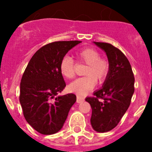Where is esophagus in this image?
<instances>
[{
  "mask_svg": "<svg viewBox=\"0 0 152 152\" xmlns=\"http://www.w3.org/2000/svg\"><path fill=\"white\" fill-rule=\"evenodd\" d=\"M84 100V99L83 97H81V96H77V103H82Z\"/></svg>",
  "mask_w": 152,
  "mask_h": 152,
  "instance_id": "34e87169",
  "label": "esophagus"
}]
</instances>
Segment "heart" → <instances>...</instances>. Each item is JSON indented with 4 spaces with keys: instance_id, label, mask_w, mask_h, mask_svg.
Returning <instances> with one entry per match:
<instances>
[{
    "instance_id": "1",
    "label": "heart",
    "mask_w": 152,
    "mask_h": 152,
    "mask_svg": "<svg viewBox=\"0 0 152 152\" xmlns=\"http://www.w3.org/2000/svg\"><path fill=\"white\" fill-rule=\"evenodd\" d=\"M79 62L88 64L84 75L86 76L77 78L68 85V90L78 96H84L91 92L96 86V82L102 84L105 81L110 72V63L100 53L92 48H87L76 53ZM60 72L63 77L72 79L75 75V62L69 56L62 58L60 62Z\"/></svg>"
}]
</instances>
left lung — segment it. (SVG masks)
Instances as JSON below:
<instances>
[{
	"mask_svg": "<svg viewBox=\"0 0 152 152\" xmlns=\"http://www.w3.org/2000/svg\"><path fill=\"white\" fill-rule=\"evenodd\" d=\"M94 42L106 52L110 72L103 87L85 100L92 108L93 129L107 132L117 126L128 110L135 91V77L128 58L119 49L107 42Z\"/></svg>",
	"mask_w": 152,
	"mask_h": 152,
	"instance_id": "1",
	"label": "left lung"
}]
</instances>
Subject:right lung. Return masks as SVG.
<instances>
[{"mask_svg":"<svg viewBox=\"0 0 152 152\" xmlns=\"http://www.w3.org/2000/svg\"><path fill=\"white\" fill-rule=\"evenodd\" d=\"M80 41H58L40 48L31 58L20 82V102L26 122L43 135L61 130L71 107L74 94L56 96L65 88L60 62Z\"/></svg>","mask_w":152,"mask_h":152,"instance_id":"obj_1","label":"right lung"}]
</instances>
